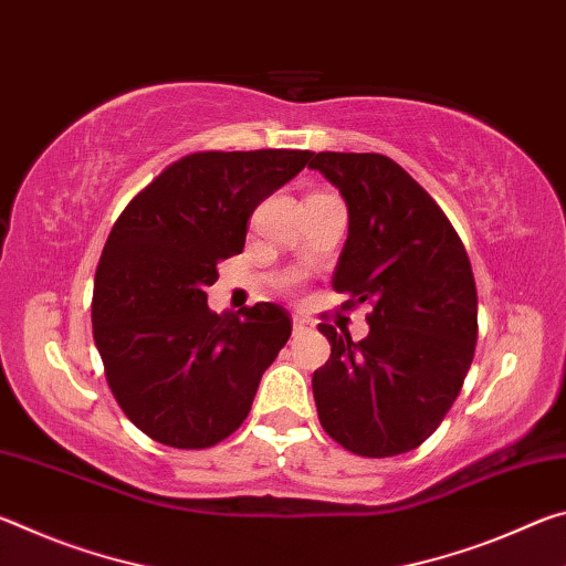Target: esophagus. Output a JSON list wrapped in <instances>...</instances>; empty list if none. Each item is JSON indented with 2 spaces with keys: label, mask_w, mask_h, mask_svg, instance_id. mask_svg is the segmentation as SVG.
<instances>
[{
  "label": "esophagus",
  "mask_w": 566,
  "mask_h": 566,
  "mask_svg": "<svg viewBox=\"0 0 566 566\" xmlns=\"http://www.w3.org/2000/svg\"><path fill=\"white\" fill-rule=\"evenodd\" d=\"M292 322H294V332H306V329H314V319L304 317V314H294Z\"/></svg>",
  "instance_id": "1"
}]
</instances>
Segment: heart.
I'll list each match as a JSON object with an SVG mask.
<instances>
[{
    "instance_id": "1",
    "label": "heart",
    "mask_w": 566,
    "mask_h": 566,
    "mask_svg": "<svg viewBox=\"0 0 566 566\" xmlns=\"http://www.w3.org/2000/svg\"><path fill=\"white\" fill-rule=\"evenodd\" d=\"M296 282H300V280H296V276H290V280H286V286H290V290H294Z\"/></svg>"
}]
</instances>
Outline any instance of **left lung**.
Segmentation results:
<instances>
[{"label":"left lung","mask_w":566,"mask_h":566,"mask_svg":"<svg viewBox=\"0 0 566 566\" xmlns=\"http://www.w3.org/2000/svg\"><path fill=\"white\" fill-rule=\"evenodd\" d=\"M347 202L349 234L332 286L371 304L369 334L352 342L332 324L314 371L317 415L359 457L417 449L442 424L476 344V284L462 239L432 197L385 155L319 151L310 161Z\"/></svg>","instance_id":"1"}]
</instances>
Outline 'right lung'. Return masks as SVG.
<instances>
[{
	"label": "right lung",
	"instance_id": "add662e5",
	"mask_svg": "<svg viewBox=\"0 0 566 566\" xmlns=\"http://www.w3.org/2000/svg\"><path fill=\"white\" fill-rule=\"evenodd\" d=\"M312 151H197L124 207L94 274L92 332L114 399L159 444L205 449L247 419L264 369L292 334L280 304L242 317L207 306L217 264Z\"/></svg>",
	"mask_w": 566,
	"mask_h": 566
}]
</instances>
